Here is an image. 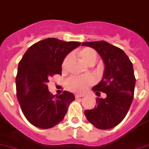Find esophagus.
Masks as SVG:
<instances>
[{
    "label": "esophagus",
    "mask_w": 149,
    "mask_h": 149,
    "mask_svg": "<svg viewBox=\"0 0 149 149\" xmlns=\"http://www.w3.org/2000/svg\"><path fill=\"white\" fill-rule=\"evenodd\" d=\"M75 97L76 98H79V97H84V94H75Z\"/></svg>",
    "instance_id": "1"
}]
</instances>
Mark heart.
I'll use <instances>...</instances> for the list:
<instances>
[{
  "label": "heart",
  "mask_w": 149,
  "mask_h": 149,
  "mask_svg": "<svg viewBox=\"0 0 149 149\" xmlns=\"http://www.w3.org/2000/svg\"><path fill=\"white\" fill-rule=\"evenodd\" d=\"M78 55L83 60L84 62H85L88 65L91 63L94 64L97 59V52L91 47H85L81 49L78 52ZM70 59H71V55H68L64 58L61 64L62 69L65 70L67 68ZM94 77L91 75L72 76L66 80L65 85L66 88L69 91L81 93V92L85 91L90 86L94 84Z\"/></svg>",
  "instance_id": "b5f03b06"
}]
</instances>
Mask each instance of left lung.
<instances>
[{"mask_svg":"<svg viewBox=\"0 0 149 149\" xmlns=\"http://www.w3.org/2000/svg\"><path fill=\"white\" fill-rule=\"evenodd\" d=\"M97 52L105 65L104 77L92 90L106 98L96 99L94 109L84 111L87 120L100 130H110L120 123L130 110L134 97L136 77L132 61L121 49L106 41L85 42Z\"/></svg>","mask_w":149,"mask_h":149,"instance_id":"8db88e82","label":"left lung"}]
</instances>
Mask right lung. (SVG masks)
I'll list each match as a JSON object with an SVG mask.
<instances>
[{"label": "right lung", "instance_id": "1", "mask_svg": "<svg viewBox=\"0 0 149 149\" xmlns=\"http://www.w3.org/2000/svg\"><path fill=\"white\" fill-rule=\"evenodd\" d=\"M48 38L33 44L19 61L16 77L17 97L26 120L33 126L49 129L63 120L74 100L72 93L54 96L47 83L55 74H61V64L70 52L81 45Z\"/></svg>", "mask_w": 149, "mask_h": 149}]
</instances>
